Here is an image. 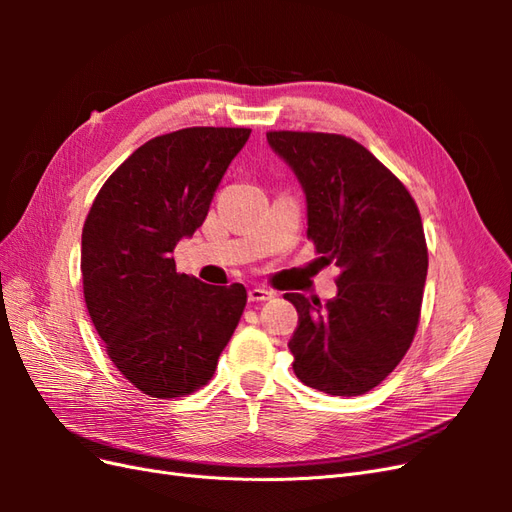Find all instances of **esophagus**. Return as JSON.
Wrapping results in <instances>:
<instances>
[{
	"instance_id": "obj_1",
	"label": "esophagus",
	"mask_w": 512,
	"mask_h": 512,
	"mask_svg": "<svg viewBox=\"0 0 512 512\" xmlns=\"http://www.w3.org/2000/svg\"><path fill=\"white\" fill-rule=\"evenodd\" d=\"M247 299H250L252 303L256 301H269V299H273V290H269V288H262V286H254V288H250V292H247Z\"/></svg>"
}]
</instances>
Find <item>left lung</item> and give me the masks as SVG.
Segmentation results:
<instances>
[{
	"label": "left lung",
	"mask_w": 512,
	"mask_h": 512,
	"mask_svg": "<svg viewBox=\"0 0 512 512\" xmlns=\"http://www.w3.org/2000/svg\"><path fill=\"white\" fill-rule=\"evenodd\" d=\"M307 200V239L342 269L337 297L288 292L299 327L288 348L297 378L329 395L378 386L404 359L427 277V243L414 198L389 168L342 134L267 132Z\"/></svg>",
	"instance_id": "left-lung-1"
}]
</instances>
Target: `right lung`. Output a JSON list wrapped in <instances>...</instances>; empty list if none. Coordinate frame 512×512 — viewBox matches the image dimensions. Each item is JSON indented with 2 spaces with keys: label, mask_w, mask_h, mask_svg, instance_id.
<instances>
[{
  "label": "right lung",
  "mask_w": 512,
  "mask_h": 512,
  "mask_svg": "<svg viewBox=\"0 0 512 512\" xmlns=\"http://www.w3.org/2000/svg\"><path fill=\"white\" fill-rule=\"evenodd\" d=\"M247 128H183L151 138L106 179L83 226L91 322L138 391L170 399L205 386L247 303L243 284L177 273L175 245L203 226Z\"/></svg>",
  "instance_id": "add662e5"
}]
</instances>
